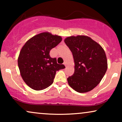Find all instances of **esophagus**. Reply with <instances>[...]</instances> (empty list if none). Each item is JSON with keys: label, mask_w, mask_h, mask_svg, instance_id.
Here are the masks:
<instances>
[{"label": "esophagus", "mask_w": 122, "mask_h": 122, "mask_svg": "<svg viewBox=\"0 0 122 122\" xmlns=\"http://www.w3.org/2000/svg\"><path fill=\"white\" fill-rule=\"evenodd\" d=\"M64 65H65V66H66V62H64Z\"/></svg>", "instance_id": "34e87169"}]
</instances>
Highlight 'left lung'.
<instances>
[{"mask_svg":"<svg viewBox=\"0 0 122 122\" xmlns=\"http://www.w3.org/2000/svg\"><path fill=\"white\" fill-rule=\"evenodd\" d=\"M65 44L72 51L75 61V72L67 79L71 87L84 93L99 84L107 69L104 49L99 43L85 36L67 37Z\"/></svg>","mask_w":122,"mask_h":122,"instance_id":"8db88e82","label":"left lung"}]
</instances>
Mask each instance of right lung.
Wrapping results in <instances>:
<instances>
[{
    "instance_id": "1",
    "label": "right lung",
    "mask_w": 122,
    "mask_h": 122,
    "mask_svg": "<svg viewBox=\"0 0 122 122\" xmlns=\"http://www.w3.org/2000/svg\"><path fill=\"white\" fill-rule=\"evenodd\" d=\"M61 41L60 36L45 32L32 37L22 48L18 66L22 79L31 88L40 91L47 88L53 84L57 71L65 68L49 54Z\"/></svg>"
}]
</instances>
